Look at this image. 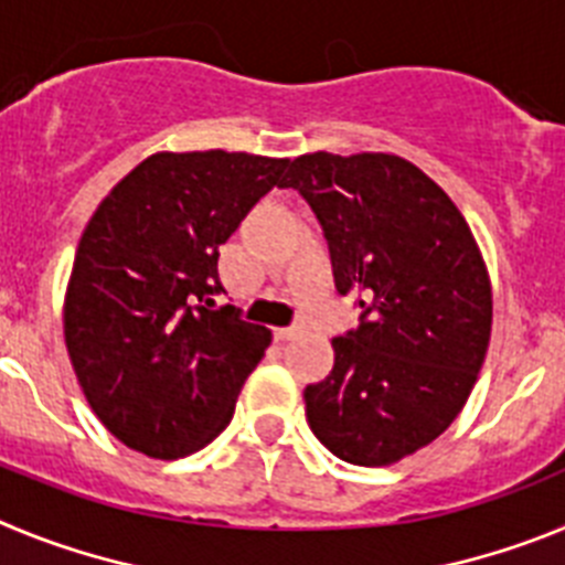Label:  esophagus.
<instances>
[{
    "label": "esophagus",
    "mask_w": 565,
    "mask_h": 565,
    "mask_svg": "<svg viewBox=\"0 0 565 565\" xmlns=\"http://www.w3.org/2000/svg\"><path fill=\"white\" fill-rule=\"evenodd\" d=\"M299 333H302V326H288V328H277V339H282V342H286V339H294V337H299Z\"/></svg>",
    "instance_id": "34e87169"
}]
</instances>
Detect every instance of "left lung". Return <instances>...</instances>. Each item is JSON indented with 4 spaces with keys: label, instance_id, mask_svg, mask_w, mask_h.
<instances>
[{
    "label": "left lung",
    "instance_id": "1",
    "mask_svg": "<svg viewBox=\"0 0 565 565\" xmlns=\"http://www.w3.org/2000/svg\"><path fill=\"white\" fill-rule=\"evenodd\" d=\"M282 186L326 228L333 279L362 326L333 339V371L306 387L328 450L391 467L436 441L478 382L492 333V282L450 194L391 152H308Z\"/></svg>",
    "mask_w": 565,
    "mask_h": 565
}]
</instances>
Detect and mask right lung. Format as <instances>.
I'll return each instance as SVG.
<instances>
[{
	"mask_svg": "<svg viewBox=\"0 0 565 565\" xmlns=\"http://www.w3.org/2000/svg\"><path fill=\"white\" fill-rule=\"evenodd\" d=\"M286 167L226 149L154 152L89 217L64 291V344L87 404L129 450L192 456L232 422L271 331L214 308L217 257Z\"/></svg>",
	"mask_w": 565,
	"mask_h": 565,
	"instance_id": "right-lung-1",
	"label": "right lung"
}]
</instances>
